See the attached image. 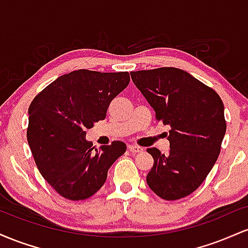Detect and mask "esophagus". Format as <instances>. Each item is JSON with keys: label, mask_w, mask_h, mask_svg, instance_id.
<instances>
[{"label": "esophagus", "mask_w": 248, "mask_h": 248, "mask_svg": "<svg viewBox=\"0 0 248 248\" xmlns=\"http://www.w3.org/2000/svg\"><path fill=\"white\" fill-rule=\"evenodd\" d=\"M128 150H129L130 153L136 154V153H141L143 149H142L141 147L136 146V144H128Z\"/></svg>", "instance_id": "obj_1"}]
</instances>
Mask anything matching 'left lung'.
<instances>
[{
	"label": "left lung",
	"instance_id": "obj_1",
	"mask_svg": "<svg viewBox=\"0 0 248 248\" xmlns=\"http://www.w3.org/2000/svg\"><path fill=\"white\" fill-rule=\"evenodd\" d=\"M130 77L156 120L170 126L169 153L147 149L154 158L147 184L166 201L186 197L203 183L220 153L226 132L223 101L215 90L176 67L135 71Z\"/></svg>",
	"mask_w": 248,
	"mask_h": 248
}]
</instances>
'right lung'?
Here are the masks:
<instances>
[{"instance_id":"1","label":"right lung","mask_w":248,"mask_h":248,"mask_svg":"<svg viewBox=\"0 0 248 248\" xmlns=\"http://www.w3.org/2000/svg\"><path fill=\"white\" fill-rule=\"evenodd\" d=\"M129 80L128 72L73 71L51 82L30 104L28 143L41 175L62 197L82 201L94 195L126 152L121 141L93 151L85 136L94 122L106 118L110 101Z\"/></svg>"}]
</instances>
